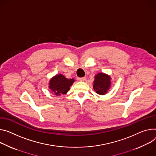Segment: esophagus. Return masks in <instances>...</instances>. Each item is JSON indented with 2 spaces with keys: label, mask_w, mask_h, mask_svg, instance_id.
<instances>
[{
  "label": "esophagus",
  "mask_w": 156,
  "mask_h": 156,
  "mask_svg": "<svg viewBox=\"0 0 156 156\" xmlns=\"http://www.w3.org/2000/svg\"><path fill=\"white\" fill-rule=\"evenodd\" d=\"M80 81H85L87 80V77H82V78H80Z\"/></svg>",
  "instance_id": "esophagus-1"
}]
</instances>
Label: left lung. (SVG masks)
Segmentation results:
<instances>
[{
  "label": "left lung",
  "instance_id": "left-lung-1",
  "mask_svg": "<svg viewBox=\"0 0 156 156\" xmlns=\"http://www.w3.org/2000/svg\"><path fill=\"white\" fill-rule=\"evenodd\" d=\"M110 80L111 78L108 75L103 73L97 74L93 82V88L96 93L100 95L105 94L111 86Z\"/></svg>",
  "mask_w": 156,
  "mask_h": 156
}]
</instances>
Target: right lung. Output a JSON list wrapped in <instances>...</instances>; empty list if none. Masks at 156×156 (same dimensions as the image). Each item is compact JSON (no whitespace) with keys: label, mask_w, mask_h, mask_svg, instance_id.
Returning a JSON list of instances; mask_svg holds the SVG:
<instances>
[{"label":"right lung","mask_w":156,"mask_h":156,"mask_svg":"<svg viewBox=\"0 0 156 156\" xmlns=\"http://www.w3.org/2000/svg\"><path fill=\"white\" fill-rule=\"evenodd\" d=\"M74 81L73 79H67L63 75L60 74L55 76L50 80L49 88L51 90L54 94L60 96L66 94Z\"/></svg>","instance_id":"1"}]
</instances>
